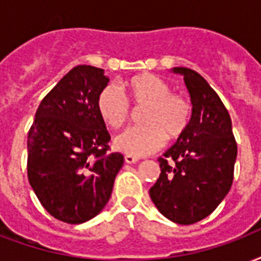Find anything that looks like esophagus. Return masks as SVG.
Segmentation results:
<instances>
[{"label":"esophagus","instance_id":"esophagus-1","mask_svg":"<svg viewBox=\"0 0 261 261\" xmlns=\"http://www.w3.org/2000/svg\"><path fill=\"white\" fill-rule=\"evenodd\" d=\"M124 162H126L127 164H134V163L139 162V159H138V157H135V156H130V154H126V156H124Z\"/></svg>","mask_w":261,"mask_h":261}]
</instances>
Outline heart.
I'll return each instance as SVG.
<instances>
[{"label": "heart", "instance_id": "b5f03b06", "mask_svg": "<svg viewBox=\"0 0 261 261\" xmlns=\"http://www.w3.org/2000/svg\"><path fill=\"white\" fill-rule=\"evenodd\" d=\"M120 90L134 105H144L142 124L128 127L115 137L117 150L130 156H145L156 152L167 141H175L188 128L192 108L184 95L171 93L170 85L153 73H142L127 79ZM121 91V92H122ZM113 85L105 86L97 97V111L108 126L117 128L130 116V104Z\"/></svg>", "mask_w": 261, "mask_h": 261}]
</instances>
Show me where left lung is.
<instances>
[{"mask_svg": "<svg viewBox=\"0 0 261 261\" xmlns=\"http://www.w3.org/2000/svg\"><path fill=\"white\" fill-rule=\"evenodd\" d=\"M172 71L184 75L192 117L176 144L159 157L162 174L149 194L167 219L193 224L212 214L231 188L237 142L227 109L205 79L185 67Z\"/></svg>", "mask_w": 261, "mask_h": 261, "instance_id": "obj_1", "label": "left lung"}]
</instances>
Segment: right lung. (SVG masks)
<instances>
[{
	"label": "right lung",
	"mask_w": 261,
	"mask_h": 261,
	"mask_svg": "<svg viewBox=\"0 0 261 261\" xmlns=\"http://www.w3.org/2000/svg\"><path fill=\"white\" fill-rule=\"evenodd\" d=\"M108 82L104 69L72 68L43 97L29 131V182L43 208L65 223H85L102 211L124 162L108 153L111 135L97 111Z\"/></svg>",
	"instance_id": "1"
}]
</instances>
